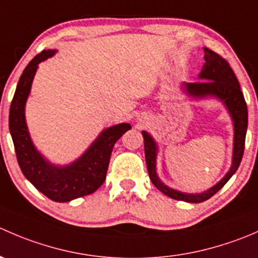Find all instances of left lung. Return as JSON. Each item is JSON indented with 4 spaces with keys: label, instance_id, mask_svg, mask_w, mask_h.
<instances>
[{
    "label": "left lung",
    "instance_id": "obj_1",
    "mask_svg": "<svg viewBox=\"0 0 258 258\" xmlns=\"http://www.w3.org/2000/svg\"><path fill=\"white\" fill-rule=\"evenodd\" d=\"M205 61H206V63L204 64V69L200 74L201 81L187 83L186 91L189 95L195 96V97H206L209 95L216 96V97H218L221 101L225 102L231 116H232L233 124H235V142H233L232 166H231L227 175L221 179L216 186H213L212 188L204 192V194L188 195L170 188L166 184H163L156 175L157 147H156L155 141L147 132H142L145 140L146 163H147L148 175H150L152 183L166 196L178 200V201L191 202V204H200V202H204L211 199L216 192H218L225 186L226 182L232 177L233 173L237 171L242 161V156H243L247 122H248L246 101H244L237 77L233 74L230 63L222 56H220V54L209 48H205Z\"/></svg>",
    "mask_w": 258,
    "mask_h": 258
}]
</instances>
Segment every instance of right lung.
<instances>
[{"instance_id":"obj_1","label":"right lung","mask_w":258,"mask_h":258,"mask_svg":"<svg viewBox=\"0 0 258 258\" xmlns=\"http://www.w3.org/2000/svg\"><path fill=\"white\" fill-rule=\"evenodd\" d=\"M53 54L54 49H43L23 70L10 107L9 124L18 165L25 177L52 201L69 202L93 194L105 182L113 146L131 126L121 123L105 130L72 165L54 167L48 163L31 142L25 121V103L37 64Z\"/></svg>"}]
</instances>
